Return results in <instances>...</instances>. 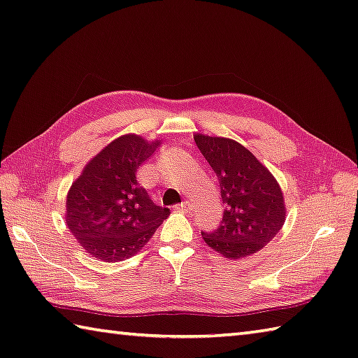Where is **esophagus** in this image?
Wrapping results in <instances>:
<instances>
[{
	"instance_id": "1",
	"label": "esophagus",
	"mask_w": 358,
	"mask_h": 358,
	"mask_svg": "<svg viewBox=\"0 0 358 358\" xmlns=\"http://www.w3.org/2000/svg\"><path fill=\"white\" fill-rule=\"evenodd\" d=\"M176 208H178V210H180V212L187 213V212H190L192 206H190V202H188V201H184V202H180V204H178Z\"/></svg>"
}]
</instances>
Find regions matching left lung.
I'll return each mask as SVG.
<instances>
[{"mask_svg":"<svg viewBox=\"0 0 358 358\" xmlns=\"http://www.w3.org/2000/svg\"><path fill=\"white\" fill-rule=\"evenodd\" d=\"M196 146L217 174L224 202L221 224L201 232L213 251L226 259L259 252L284 226V193L279 182L254 154L238 141L194 134Z\"/></svg>","mask_w":358,"mask_h":358,"instance_id":"8db88e82","label":"left lung"}]
</instances>
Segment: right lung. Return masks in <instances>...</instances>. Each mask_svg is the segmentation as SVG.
<instances>
[{"instance_id": "right-lung-1", "label": "right lung", "mask_w": 358, "mask_h": 358, "mask_svg": "<svg viewBox=\"0 0 358 358\" xmlns=\"http://www.w3.org/2000/svg\"><path fill=\"white\" fill-rule=\"evenodd\" d=\"M137 134L110 141L73 182L65 222L80 246L103 262L132 257L168 218L137 182L138 168L160 146Z\"/></svg>"}]
</instances>
